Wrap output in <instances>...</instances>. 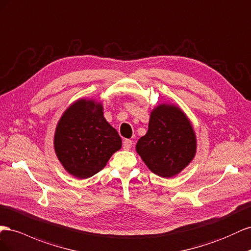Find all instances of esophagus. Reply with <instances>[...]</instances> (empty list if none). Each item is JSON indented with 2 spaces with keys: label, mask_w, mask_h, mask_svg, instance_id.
<instances>
[{
  "label": "esophagus",
  "mask_w": 251,
  "mask_h": 251,
  "mask_svg": "<svg viewBox=\"0 0 251 251\" xmlns=\"http://www.w3.org/2000/svg\"><path fill=\"white\" fill-rule=\"evenodd\" d=\"M131 146H132V141L131 140H125L123 142V148L125 150H129L131 148Z\"/></svg>",
  "instance_id": "obj_1"
}]
</instances>
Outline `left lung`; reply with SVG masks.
<instances>
[{"instance_id":"obj_1","label":"left lung","mask_w":251,"mask_h":251,"mask_svg":"<svg viewBox=\"0 0 251 251\" xmlns=\"http://www.w3.org/2000/svg\"><path fill=\"white\" fill-rule=\"evenodd\" d=\"M135 150L153 174L173 177L196 156V132L180 107L162 103L150 112L148 130L138 141Z\"/></svg>"}]
</instances>
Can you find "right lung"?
Listing matches in <instances>:
<instances>
[{"instance_id": "1", "label": "right lung", "mask_w": 251, "mask_h": 251, "mask_svg": "<svg viewBox=\"0 0 251 251\" xmlns=\"http://www.w3.org/2000/svg\"><path fill=\"white\" fill-rule=\"evenodd\" d=\"M53 147L67 173L88 178L101 171L122 147L118 131L104 118L101 102L78 99L67 107L55 127Z\"/></svg>"}]
</instances>
